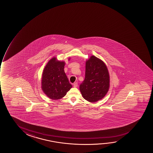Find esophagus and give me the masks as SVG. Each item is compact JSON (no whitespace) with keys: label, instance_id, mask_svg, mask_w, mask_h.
<instances>
[{"label":"esophagus","instance_id":"esophagus-1","mask_svg":"<svg viewBox=\"0 0 153 153\" xmlns=\"http://www.w3.org/2000/svg\"><path fill=\"white\" fill-rule=\"evenodd\" d=\"M74 87H77L78 86V83L77 82H75V83H74L73 84Z\"/></svg>","mask_w":153,"mask_h":153}]
</instances>
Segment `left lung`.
Here are the masks:
<instances>
[{
    "label": "left lung",
    "mask_w": 153,
    "mask_h": 153,
    "mask_svg": "<svg viewBox=\"0 0 153 153\" xmlns=\"http://www.w3.org/2000/svg\"><path fill=\"white\" fill-rule=\"evenodd\" d=\"M110 86L109 71L100 59L91 56L86 62L85 78L79 89L85 100L95 102L102 99Z\"/></svg>",
    "instance_id": "left-lung-1"
}]
</instances>
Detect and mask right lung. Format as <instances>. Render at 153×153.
Masks as SVG:
<instances>
[{
    "label": "right lung",
    "instance_id": "right-lung-1",
    "mask_svg": "<svg viewBox=\"0 0 153 153\" xmlns=\"http://www.w3.org/2000/svg\"><path fill=\"white\" fill-rule=\"evenodd\" d=\"M65 64L64 62L53 57L43 71L41 88L44 94L53 100L62 98L72 87L64 71Z\"/></svg>",
    "mask_w": 153,
    "mask_h": 153
}]
</instances>
